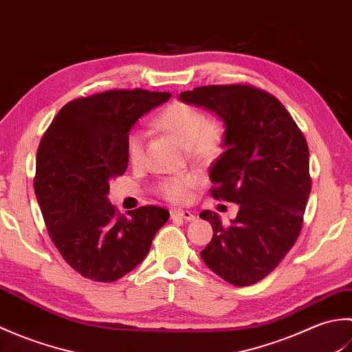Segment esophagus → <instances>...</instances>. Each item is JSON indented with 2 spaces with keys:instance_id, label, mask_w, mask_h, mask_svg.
Instances as JSON below:
<instances>
[{
  "instance_id": "1",
  "label": "esophagus",
  "mask_w": 352,
  "mask_h": 352,
  "mask_svg": "<svg viewBox=\"0 0 352 352\" xmlns=\"http://www.w3.org/2000/svg\"><path fill=\"white\" fill-rule=\"evenodd\" d=\"M170 218L172 219H184V221H195L197 216L189 210H180V208H172L170 210Z\"/></svg>"
}]
</instances>
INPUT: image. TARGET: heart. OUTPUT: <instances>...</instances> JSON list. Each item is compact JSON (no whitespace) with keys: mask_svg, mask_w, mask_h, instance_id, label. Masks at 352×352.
<instances>
[{"mask_svg":"<svg viewBox=\"0 0 352 352\" xmlns=\"http://www.w3.org/2000/svg\"><path fill=\"white\" fill-rule=\"evenodd\" d=\"M154 124L183 142L190 159L199 163H210L226 151L227 124L219 115L206 116L199 109L188 102L174 101L155 116ZM126 157L131 164L144 159V134L133 131L126 138ZM192 175L164 178L159 184V193L174 203H183L189 190L195 186Z\"/></svg>","mask_w":352,"mask_h":352,"instance_id":"obj_1","label":"heart"}]
</instances>
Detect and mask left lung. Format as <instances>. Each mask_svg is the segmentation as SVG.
I'll list each match as a JSON object with an SVG mask.
<instances>
[{"label":"left lung","mask_w":352,"mask_h":352,"mask_svg":"<svg viewBox=\"0 0 352 352\" xmlns=\"http://www.w3.org/2000/svg\"><path fill=\"white\" fill-rule=\"evenodd\" d=\"M180 100L219 115L227 149L210 169L214 199L239 204L236 219L199 213L213 237L204 263L233 286H251L278 266L301 233L311 190L309 146L286 107L251 85L201 86Z\"/></svg>","instance_id":"8db88e82"}]
</instances>
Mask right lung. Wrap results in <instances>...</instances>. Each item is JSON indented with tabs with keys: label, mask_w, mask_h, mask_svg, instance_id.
Returning <instances> with one entry per match:
<instances>
[{
	"label": "right lung",
	"mask_w": 352,
	"mask_h": 352,
	"mask_svg": "<svg viewBox=\"0 0 352 352\" xmlns=\"http://www.w3.org/2000/svg\"><path fill=\"white\" fill-rule=\"evenodd\" d=\"M169 92L113 89L66 104L43 134L34 192L52 243L85 278L111 283L133 271L151 248L169 212L145 206L118 213L110 180L129 166L126 138Z\"/></svg>",
	"instance_id": "1"
}]
</instances>
